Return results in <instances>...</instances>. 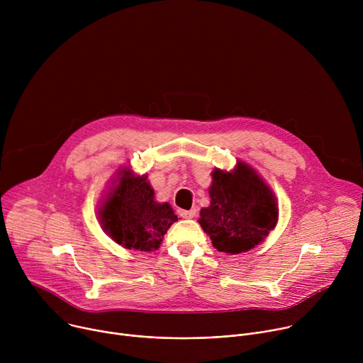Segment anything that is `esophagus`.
Returning a JSON list of instances; mask_svg holds the SVG:
<instances>
[{"label":"esophagus","instance_id":"34e87169","mask_svg":"<svg viewBox=\"0 0 363 363\" xmlns=\"http://www.w3.org/2000/svg\"><path fill=\"white\" fill-rule=\"evenodd\" d=\"M179 216L182 218H194L196 216V210H189V211H185V210H179Z\"/></svg>","mask_w":363,"mask_h":363}]
</instances>
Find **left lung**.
<instances>
[{
	"label": "left lung",
	"mask_w": 363,
	"mask_h": 363,
	"mask_svg": "<svg viewBox=\"0 0 363 363\" xmlns=\"http://www.w3.org/2000/svg\"><path fill=\"white\" fill-rule=\"evenodd\" d=\"M208 192L211 205L201 210L198 223L218 251H248L276 227L274 195L251 167L240 162L234 172L216 169Z\"/></svg>",
	"instance_id": "left-lung-1"
}]
</instances>
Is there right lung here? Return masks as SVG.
I'll return each instance as SVG.
<instances>
[{"mask_svg":"<svg viewBox=\"0 0 363 363\" xmlns=\"http://www.w3.org/2000/svg\"><path fill=\"white\" fill-rule=\"evenodd\" d=\"M153 195L146 177L135 178L123 169L119 185L99 213L103 228L118 244L140 251L160 248L178 217L168 202L160 203Z\"/></svg>","mask_w":363,"mask_h":363,"instance_id":"add662e5","label":"right lung"}]
</instances>
